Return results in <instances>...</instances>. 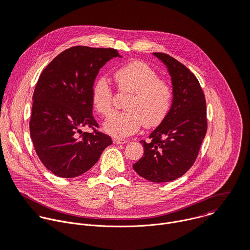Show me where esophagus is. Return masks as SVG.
<instances>
[{
    "label": "esophagus",
    "mask_w": 250,
    "mask_h": 250,
    "mask_svg": "<svg viewBox=\"0 0 250 250\" xmlns=\"http://www.w3.org/2000/svg\"><path fill=\"white\" fill-rule=\"evenodd\" d=\"M113 141H114V144H116V145H123V144H126V142H127L126 139H123V138H119V137H115L113 139Z\"/></svg>",
    "instance_id": "obj_1"
}]
</instances>
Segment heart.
<instances>
[{
	"mask_svg": "<svg viewBox=\"0 0 250 250\" xmlns=\"http://www.w3.org/2000/svg\"><path fill=\"white\" fill-rule=\"evenodd\" d=\"M113 77L118 91L129 96L125 104L126 111L115 113L104 122L106 132L125 136L135 132L142 124L146 127H153L165 119L172 104L173 89L149 65L132 61L118 68ZM92 102L102 116H109L113 112L114 91L104 77L95 81Z\"/></svg>",
	"mask_w": 250,
	"mask_h": 250,
	"instance_id": "1",
	"label": "heart"
}]
</instances>
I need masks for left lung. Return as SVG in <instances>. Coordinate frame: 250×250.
Masks as SVG:
<instances>
[{
	"label": "left lung",
	"mask_w": 250,
	"mask_h": 250,
	"mask_svg": "<svg viewBox=\"0 0 250 250\" xmlns=\"http://www.w3.org/2000/svg\"><path fill=\"white\" fill-rule=\"evenodd\" d=\"M153 54L169 71L173 101L149 139L140 141L145 153L132 167L145 179L164 183L183 176L196 161L208 128L207 108L204 92L191 71L166 53Z\"/></svg>",
	"instance_id": "left-lung-1"
}]
</instances>
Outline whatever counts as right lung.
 <instances>
[{
  "mask_svg": "<svg viewBox=\"0 0 250 250\" xmlns=\"http://www.w3.org/2000/svg\"><path fill=\"white\" fill-rule=\"evenodd\" d=\"M114 48L73 46L58 54L42 72L33 92L29 130L42 164L62 178L77 177L99 160L112 138L93 117L92 88ZM84 126L92 133H82Z\"/></svg>",
  "mask_w": 250,
  "mask_h": 250,
  "instance_id": "right-lung-1",
  "label": "right lung"
}]
</instances>
